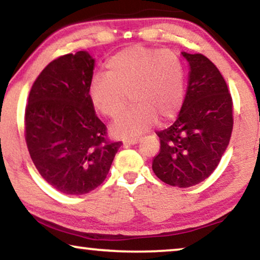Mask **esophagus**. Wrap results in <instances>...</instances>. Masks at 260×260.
Segmentation results:
<instances>
[{
  "instance_id": "1",
  "label": "esophagus",
  "mask_w": 260,
  "mask_h": 260,
  "mask_svg": "<svg viewBox=\"0 0 260 260\" xmlns=\"http://www.w3.org/2000/svg\"><path fill=\"white\" fill-rule=\"evenodd\" d=\"M139 142V138H131L123 140V145H137Z\"/></svg>"
}]
</instances>
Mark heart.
I'll return each mask as SVG.
<instances>
[{
	"label": "heart",
	"instance_id": "obj_1",
	"mask_svg": "<svg viewBox=\"0 0 260 260\" xmlns=\"http://www.w3.org/2000/svg\"><path fill=\"white\" fill-rule=\"evenodd\" d=\"M107 73H96L89 82V98L95 109L115 116L129 93L131 108L112 123L116 137H135L147 131L156 118L165 121L180 111L185 98V69L172 50L133 46L107 61Z\"/></svg>",
	"mask_w": 260,
	"mask_h": 260
}]
</instances>
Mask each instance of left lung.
I'll return each mask as SVG.
<instances>
[{"instance_id":"1","label":"left lung","mask_w":260,"mask_h":260,"mask_svg":"<svg viewBox=\"0 0 260 260\" xmlns=\"http://www.w3.org/2000/svg\"><path fill=\"white\" fill-rule=\"evenodd\" d=\"M188 62L187 90L177 120L156 132L160 152L152 168L177 187L194 186L213 173L233 127L232 98L218 68L202 54L181 52Z\"/></svg>"}]
</instances>
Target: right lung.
<instances>
[{"instance_id": "obj_1", "label": "right lung", "mask_w": 260, "mask_h": 260, "mask_svg": "<svg viewBox=\"0 0 260 260\" xmlns=\"http://www.w3.org/2000/svg\"><path fill=\"white\" fill-rule=\"evenodd\" d=\"M95 60L86 50L50 62L32 85L25 107V141L41 177L58 192L86 194L107 177L121 142L106 140L89 82Z\"/></svg>"}]
</instances>
